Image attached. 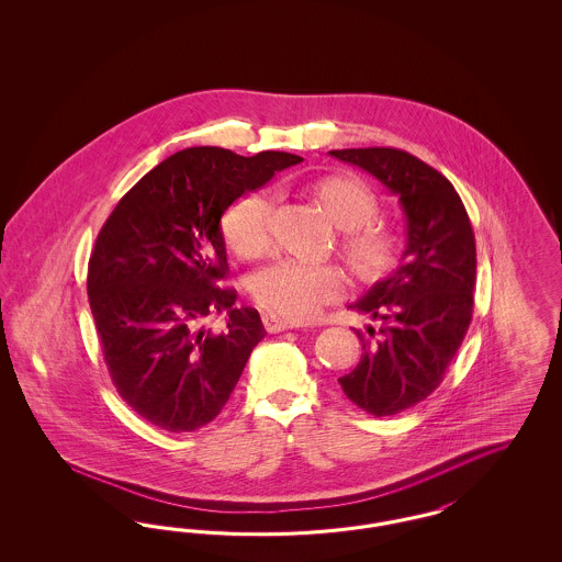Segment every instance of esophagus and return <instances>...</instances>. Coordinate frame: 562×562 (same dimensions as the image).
Wrapping results in <instances>:
<instances>
[{"instance_id": "1", "label": "esophagus", "mask_w": 562, "mask_h": 562, "mask_svg": "<svg viewBox=\"0 0 562 562\" xmlns=\"http://www.w3.org/2000/svg\"><path fill=\"white\" fill-rule=\"evenodd\" d=\"M263 326H266V330H268V333H282V330L293 328V324L280 321V318H276V316H268V314L263 316Z\"/></svg>"}]
</instances>
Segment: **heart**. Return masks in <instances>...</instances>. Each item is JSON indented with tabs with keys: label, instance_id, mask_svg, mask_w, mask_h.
Segmentation results:
<instances>
[{
	"label": "heart",
	"instance_id": "obj_1",
	"mask_svg": "<svg viewBox=\"0 0 562 562\" xmlns=\"http://www.w3.org/2000/svg\"><path fill=\"white\" fill-rule=\"evenodd\" d=\"M305 200L341 229L337 248L358 282L374 286L387 280L402 259L401 236L387 225L373 223L379 204L373 191L346 175H324L303 188ZM266 191H248L221 216L225 246L244 261H257L271 248ZM346 276L335 266H299L291 261L261 269L250 280V294L259 307L286 322H307L322 307L341 299Z\"/></svg>",
	"mask_w": 562,
	"mask_h": 562
}]
</instances>
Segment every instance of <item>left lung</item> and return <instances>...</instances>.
I'll list each match as a JSON object with an SVG mask.
<instances>
[{
  "label": "left lung",
  "mask_w": 562,
  "mask_h": 562,
  "mask_svg": "<svg viewBox=\"0 0 562 562\" xmlns=\"http://www.w3.org/2000/svg\"><path fill=\"white\" fill-rule=\"evenodd\" d=\"M401 200L406 248L398 269L351 307L381 322L356 330L362 356L341 390L374 417L426 401L440 385L474 310L476 241L451 181L426 161L394 147L335 149Z\"/></svg>",
  "instance_id": "8db88e82"
}]
</instances>
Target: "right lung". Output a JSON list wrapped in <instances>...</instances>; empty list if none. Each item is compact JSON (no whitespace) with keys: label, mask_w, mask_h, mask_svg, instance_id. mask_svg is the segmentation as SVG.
I'll return each mask as SVG.
<instances>
[{"label":"right lung","mask_w":562,"mask_h":562,"mask_svg":"<svg viewBox=\"0 0 562 562\" xmlns=\"http://www.w3.org/2000/svg\"><path fill=\"white\" fill-rule=\"evenodd\" d=\"M303 161L284 151L244 158L189 147L149 170L109 214L88 261V301L111 381L166 431L211 424L266 337L255 307H234L221 216L240 195ZM227 311L223 334L198 331Z\"/></svg>","instance_id":"1"}]
</instances>
